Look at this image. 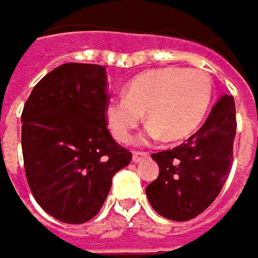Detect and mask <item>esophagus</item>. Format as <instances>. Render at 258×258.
Returning a JSON list of instances; mask_svg holds the SVG:
<instances>
[{"instance_id":"esophagus-1","label":"esophagus","mask_w":258,"mask_h":258,"mask_svg":"<svg viewBox=\"0 0 258 258\" xmlns=\"http://www.w3.org/2000/svg\"><path fill=\"white\" fill-rule=\"evenodd\" d=\"M148 157H149L148 152H134V154H133V161H134V163H140V161H143V160L148 158Z\"/></svg>"}]
</instances>
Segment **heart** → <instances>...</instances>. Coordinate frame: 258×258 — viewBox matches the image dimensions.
<instances>
[{"mask_svg": "<svg viewBox=\"0 0 258 258\" xmlns=\"http://www.w3.org/2000/svg\"><path fill=\"white\" fill-rule=\"evenodd\" d=\"M211 76L197 69L164 67L137 75L125 94L107 101L104 115L113 137L127 142L146 110L148 139L178 142L203 122L212 100Z\"/></svg>", "mask_w": 258, "mask_h": 258, "instance_id": "obj_1", "label": "heart"}]
</instances>
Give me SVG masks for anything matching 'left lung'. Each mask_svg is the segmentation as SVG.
I'll return each mask as SVG.
<instances>
[{"instance_id":"left-lung-1","label":"left lung","mask_w":258,"mask_h":258,"mask_svg":"<svg viewBox=\"0 0 258 258\" xmlns=\"http://www.w3.org/2000/svg\"><path fill=\"white\" fill-rule=\"evenodd\" d=\"M234 136V98L223 95L186 143L152 154L160 167L158 178L146 186L154 211L167 220L188 221L209 208L230 173Z\"/></svg>"}]
</instances>
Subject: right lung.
Masks as SVG:
<instances>
[{
  "label": "right lung",
  "instance_id": "obj_1",
  "mask_svg": "<svg viewBox=\"0 0 258 258\" xmlns=\"http://www.w3.org/2000/svg\"><path fill=\"white\" fill-rule=\"evenodd\" d=\"M106 69L69 62L47 73L22 112V154L35 202L53 218L82 224L94 218L131 152L107 130Z\"/></svg>",
  "mask_w": 258,
  "mask_h": 258
}]
</instances>
